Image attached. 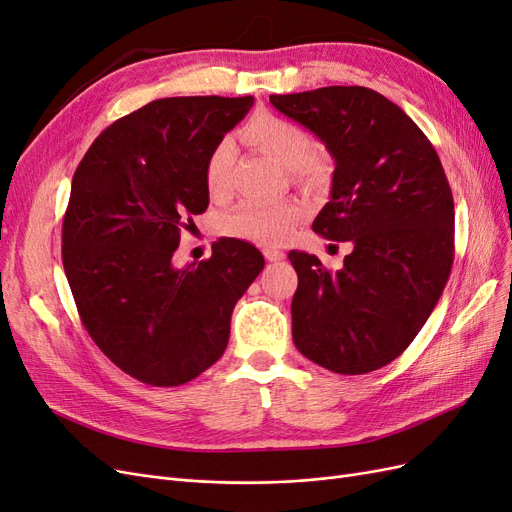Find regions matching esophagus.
Here are the masks:
<instances>
[{
    "label": "esophagus",
    "mask_w": 512,
    "mask_h": 512,
    "mask_svg": "<svg viewBox=\"0 0 512 512\" xmlns=\"http://www.w3.org/2000/svg\"><path fill=\"white\" fill-rule=\"evenodd\" d=\"M262 254H265V258L271 260V262H280L286 256L282 250H277V247H265V250H262Z\"/></svg>",
    "instance_id": "1"
}]
</instances>
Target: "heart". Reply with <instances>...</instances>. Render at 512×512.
<instances>
[{
  "instance_id": "b5f03b06",
  "label": "heart",
  "mask_w": 512,
  "mask_h": 512,
  "mask_svg": "<svg viewBox=\"0 0 512 512\" xmlns=\"http://www.w3.org/2000/svg\"><path fill=\"white\" fill-rule=\"evenodd\" d=\"M247 143L265 151L275 162L294 168L301 179H312L318 170L312 156L314 141L301 126L275 115H262L252 119L243 128ZM235 158V147L230 138L213 147L205 166V181L211 194H222L228 185V170ZM303 218V207L294 200H284L275 205L245 203L224 220V230L232 237L254 241L262 245L282 243L290 230Z\"/></svg>"
}]
</instances>
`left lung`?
<instances>
[{
	"mask_svg": "<svg viewBox=\"0 0 512 512\" xmlns=\"http://www.w3.org/2000/svg\"><path fill=\"white\" fill-rule=\"evenodd\" d=\"M269 100L331 153V200L312 228L352 245L335 273L314 254H288L299 275L294 346L335 374L380 369L412 344L451 275L455 207L438 153L374 89L335 85Z\"/></svg>",
	"mask_w": 512,
	"mask_h": 512,
	"instance_id": "left-lung-1",
	"label": "left lung"
}]
</instances>
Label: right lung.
I'll return each mask as SVG.
<instances>
[{"mask_svg": "<svg viewBox=\"0 0 512 512\" xmlns=\"http://www.w3.org/2000/svg\"><path fill=\"white\" fill-rule=\"evenodd\" d=\"M252 96L162 98L108 126L72 177L61 258L81 320L119 369L179 386L220 359L230 316L265 267L254 245L213 243L211 258L177 269L181 228L209 205L213 147Z\"/></svg>", "mask_w": 512, "mask_h": 512, "instance_id": "add662e5", "label": "right lung"}]
</instances>
